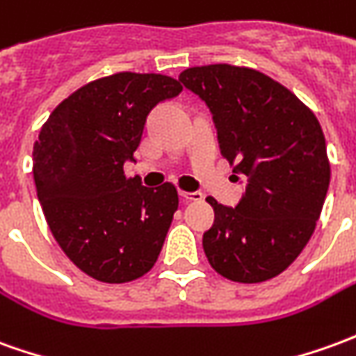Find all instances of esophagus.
<instances>
[{
	"label": "esophagus",
	"instance_id": "34e87169",
	"mask_svg": "<svg viewBox=\"0 0 356 356\" xmlns=\"http://www.w3.org/2000/svg\"><path fill=\"white\" fill-rule=\"evenodd\" d=\"M179 196H181L183 202H198V200H202L204 198L202 193H186V191H181Z\"/></svg>",
	"mask_w": 356,
	"mask_h": 356
}]
</instances>
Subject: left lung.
<instances>
[{
  "mask_svg": "<svg viewBox=\"0 0 356 356\" xmlns=\"http://www.w3.org/2000/svg\"><path fill=\"white\" fill-rule=\"evenodd\" d=\"M212 111L218 143L235 173L247 177L235 208L212 204L202 247L216 272L260 283L287 270L312 237L322 212L330 161L316 115L268 74L227 63L179 74Z\"/></svg>",
  "mask_w": 356,
  "mask_h": 356,
  "instance_id": "1",
  "label": "left lung"
}]
</instances>
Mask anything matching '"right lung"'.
I'll list each match as a JSON object with an SVG mask.
<instances>
[{
	"label": "right lung",
	"mask_w": 356,
	"mask_h": 356,
	"mask_svg": "<svg viewBox=\"0 0 356 356\" xmlns=\"http://www.w3.org/2000/svg\"><path fill=\"white\" fill-rule=\"evenodd\" d=\"M179 81L115 73L84 84L42 125L32 152L36 193L57 245L76 268L104 283L143 277L156 264L177 188L125 177L148 113L175 98Z\"/></svg>",
	"instance_id": "add662e5"
}]
</instances>
